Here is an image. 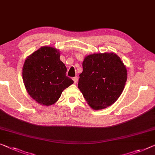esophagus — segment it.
<instances>
[{"label":"esophagus","instance_id":"esophagus-1","mask_svg":"<svg viewBox=\"0 0 155 155\" xmlns=\"http://www.w3.org/2000/svg\"><path fill=\"white\" fill-rule=\"evenodd\" d=\"M73 81H74V84H77V83L78 82V77H75L73 78Z\"/></svg>","mask_w":155,"mask_h":155}]
</instances>
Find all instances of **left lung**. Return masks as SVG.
<instances>
[{
    "mask_svg": "<svg viewBox=\"0 0 155 155\" xmlns=\"http://www.w3.org/2000/svg\"><path fill=\"white\" fill-rule=\"evenodd\" d=\"M78 87L95 110L113 104L122 94L127 78L125 66L114 53L94 54L85 58Z\"/></svg>",
    "mask_w": 155,
    "mask_h": 155,
    "instance_id": "obj_1",
    "label": "left lung"
}]
</instances>
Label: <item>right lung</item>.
<instances>
[{
	"instance_id": "obj_1",
	"label": "right lung",
	"mask_w": 155,
	"mask_h": 155,
	"mask_svg": "<svg viewBox=\"0 0 155 155\" xmlns=\"http://www.w3.org/2000/svg\"><path fill=\"white\" fill-rule=\"evenodd\" d=\"M67 68L55 48L41 47L26 58L23 80L33 100L42 105L54 104L62 92L74 83L66 76Z\"/></svg>"
}]
</instances>
